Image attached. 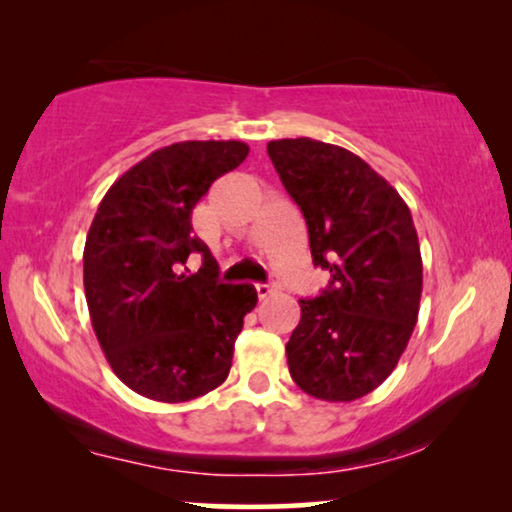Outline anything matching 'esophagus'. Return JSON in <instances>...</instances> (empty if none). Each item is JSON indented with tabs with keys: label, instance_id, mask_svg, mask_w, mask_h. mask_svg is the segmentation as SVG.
<instances>
[{
	"label": "esophagus",
	"instance_id": "esophagus-1",
	"mask_svg": "<svg viewBox=\"0 0 512 512\" xmlns=\"http://www.w3.org/2000/svg\"><path fill=\"white\" fill-rule=\"evenodd\" d=\"M277 291V286L275 284H256V296L258 298H268V296H272V293Z\"/></svg>",
	"mask_w": 512,
	"mask_h": 512
}]
</instances>
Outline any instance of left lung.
<instances>
[{
    "label": "left lung",
    "mask_w": 512,
    "mask_h": 512,
    "mask_svg": "<svg viewBox=\"0 0 512 512\" xmlns=\"http://www.w3.org/2000/svg\"><path fill=\"white\" fill-rule=\"evenodd\" d=\"M268 156L305 216L314 265L331 272L321 296L298 303L289 373L321 401H356L391 375L417 324L422 254L412 214L387 179L342 146L277 139Z\"/></svg>",
    "instance_id": "1"
}]
</instances>
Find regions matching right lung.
I'll return each instance as SVG.
<instances>
[{
    "instance_id": "add662e5",
    "label": "right lung",
    "mask_w": 512,
    "mask_h": 512,
    "mask_svg": "<svg viewBox=\"0 0 512 512\" xmlns=\"http://www.w3.org/2000/svg\"><path fill=\"white\" fill-rule=\"evenodd\" d=\"M244 142H177L121 174L104 195L83 249L95 335L118 380L151 401L184 403L223 384L251 284H221L191 214L221 174L247 158ZM203 254L188 276L187 256Z\"/></svg>"
}]
</instances>
